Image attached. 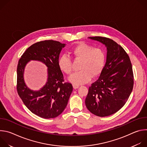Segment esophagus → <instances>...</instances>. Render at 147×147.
I'll return each instance as SVG.
<instances>
[{
    "label": "esophagus",
    "mask_w": 147,
    "mask_h": 147,
    "mask_svg": "<svg viewBox=\"0 0 147 147\" xmlns=\"http://www.w3.org/2000/svg\"><path fill=\"white\" fill-rule=\"evenodd\" d=\"M73 88H74V89H77L78 87H79V86H77V85H75V84H73Z\"/></svg>",
    "instance_id": "1"
}]
</instances>
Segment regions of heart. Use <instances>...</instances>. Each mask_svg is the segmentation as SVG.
<instances>
[{"label": "heart", "instance_id": "1", "mask_svg": "<svg viewBox=\"0 0 147 147\" xmlns=\"http://www.w3.org/2000/svg\"><path fill=\"white\" fill-rule=\"evenodd\" d=\"M76 59L81 60L80 71L73 74L69 81L75 85H81L88 82L92 77L98 76L102 71L105 63V54L100 48H95L84 42L76 45L70 51ZM59 69L66 74L72 72L71 59L66 55L61 56L58 60Z\"/></svg>", "mask_w": 147, "mask_h": 147}]
</instances>
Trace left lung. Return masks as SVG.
Returning <instances> with one entry per match:
<instances>
[{
	"label": "left lung",
	"instance_id": "obj_1",
	"mask_svg": "<svg viewBox=\"0 0 147 147\" xmlns=\"http://www.w3.org/2000/svg\"><path fill=\"white\" fill-rule=\"evenodd\" d=\"M107 48V60L99 78L89 88L86 105L94 115L105 117L119 111L128 100L134 77L129 55L113 40L101 36L89 37Z\"/></svg>",
	"mask_w": 147,
	"mask_h": 147
}]
</instances>
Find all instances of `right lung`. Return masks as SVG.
I'll list each match as a JSON object with an SVG mask.
<instances>
[{"label": "right lung", "mask_w": 147, "mask_h": 147, "mask_svg": "<svg viewBox=\"0 0 147 147\" xmlns=\"http://www.w3.org/2000/svg\"><path fill=\"white\" fill-rule=\"evenodd\" d=\"M66 46L58 41L46 40L30 47L18 61L17 69V90L27 108L35 115L44 119L55 118L66 108L73 86L65 82L63 76L58 66L61 49ZM31 60L38 61L47 67L48 78L40 90H31L25 82V67Z\"/></svg>", "instance_id": "add662e5"}]
</instances>
